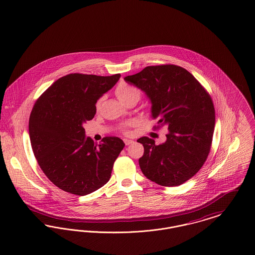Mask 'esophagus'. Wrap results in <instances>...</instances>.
I'll return each mask as SVG.
<instances>
[{"instance_id": "obj_1", "label": "esophagus", "mask_w": 255, "mask_h": 255, "mask_svg": "<svg viewBox=\"0 0 255 255\" xmlns=\"http://www.w3.org/2000/svg\"><path fill=\"white\" fill-rule=\"evenodd\" d=\"M123 141H124V143H125L126 145H129V144L133 143V140H132V139H128V138H124Z\"/></svg>"}]
</instances>
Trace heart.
I'll return each instance as SVG.
<instances>
[{
  "label": "heart",
  "instance_id": "obj_1",
  "mask_svg": "<svg viewBox=\"0 0 255 255\" xmlns=\"http://www.w3.org/2000/svg\"><path fill=\"white\" fill-rule=\"evenodd\" d=\"M116 94L122 103H125L126 101H128L132 98L139 99V97H140V91L135 87H132L127 84H120L116 90ZM100 104H101V100H99L97 102L96 107L99 108Z\"/></svg>",
  "mask_w": 255,
  "mask_h": 255
}]
</instances>
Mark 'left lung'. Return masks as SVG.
I'll return each mask as SVG.
<instances>
[{
  "label": "left lung",
  "mask_w": 255,
  "mask_h": 255,
  "mask_svg": "<svg viewBox=\"0 0 255 255\" xmlns=\"http://www.w3.org/2000/svg\"><path fill=\"white\" fill-rule=\"evenodd\" d=\"M124 80L144 92L151 118L168 130L159 145L147 136L137 139L144 147L138 160L144 176L166 187L192 178L206 161L212 143L215 109L209 94L189 71L172 64L147 66Z\"/></svg>",
  "instance_id": "left-lung-1"
}]
</instances>
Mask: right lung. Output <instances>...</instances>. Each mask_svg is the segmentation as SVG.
Returning <instances> with one entry per match:
<instances>
[{
    "mask_svg": "<svg viewBox=\"0 0 255 255\" xmlns=\"http://www.w3.org/2000/svg\"><path fill=\"white\" fill-rule=\"evenodd\" d=\"M113 76L68 74L38 98L29 121L30 144L48 179L64 192L89 195L111 178L113 165L124 147L117 136L96 146L84 124L94 118L96 102L120 80Z\"/></svg>",
    "mask_w": 255,
    "mask_h": 255,
    "instance_id": "obj_1",
    "label": "right lung"
}]
</instances>
